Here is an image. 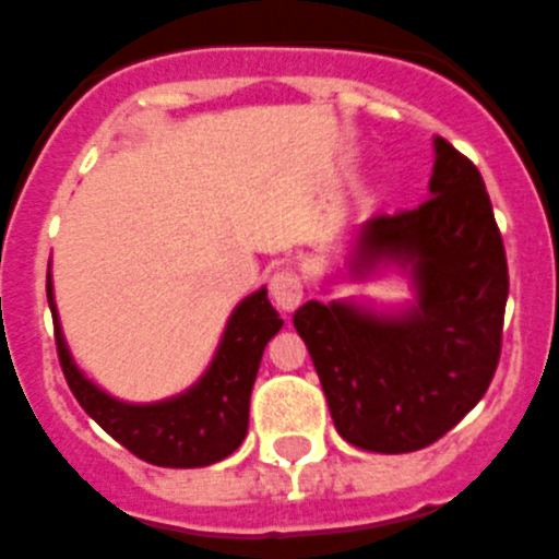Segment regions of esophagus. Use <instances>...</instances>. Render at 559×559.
<instances>
[{
	"label": "esophagus",
	"instance_id": "34e87169",
	"mask_svg": "<svg viewBox=\"0 0 559 559\" xmlns=\"http://www.w3.org/2000/svg\"><path fill=\"white\" fill-rule=\"evenodd\" d=\"M270 296L275 301V308L284 310V313H293V310L301 305V296H305V284L298 278V272L281 270L270 278Z\"/></svg>",
	"mask_w": 559,
	"mask_h": 559
}]
</instances>
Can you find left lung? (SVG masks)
<instances>
[{"label": "left lung", "instance_id": "left-lung-1", "mask_svg": "<svg viewBox=\"0 0 559 559\" xmlns=\"http://www.w3.org/2000/svg\"><path fill=\"white\" fill-rule=\"evenodd\" d=\"M343 270L357 281L399 275L411 298H310L293 313L336 431L378 454L425 449L484 399L501 355L510 281L475 164L433 138L428 199L357 225Z\"/></svg>", "mask_w": 559, "mask_h": 559}]
</instances>
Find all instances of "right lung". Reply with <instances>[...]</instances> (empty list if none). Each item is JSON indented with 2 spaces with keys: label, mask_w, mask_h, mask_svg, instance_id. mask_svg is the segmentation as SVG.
<instances>
[{
  "label": "right lung",
  "mask_w": 559,
  "mask_h": 559,
  "mask_svg": "<svg viewBox=\"0 0 559 559\" xmlns=\"http://www.w3.org/2000/svg\"><path fill=\"white\" fill-rule=\"evenodd\" d=\"M46 296L55 319V343L63 378L93 421L152 466L199 468L219 463L240 449L249 431V399L263 348L278 334L284 319L272 308L266 287L254 289L231 310L211 364L178 395L160 402H122L102 390L75 364L63 336L55 305L52 272L46 275Z\"/></svg>",
  "instance_id": "right-lung-1"
}]
</instances>
